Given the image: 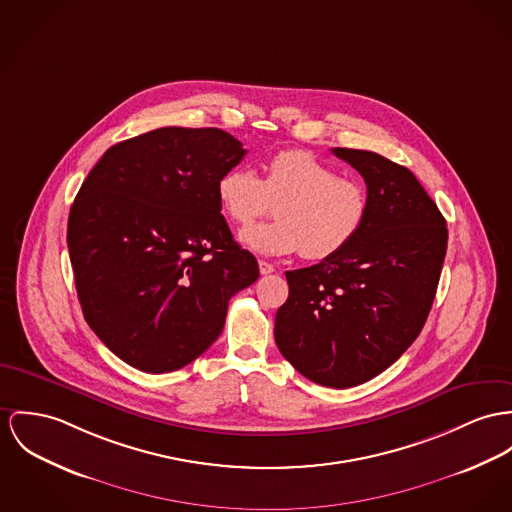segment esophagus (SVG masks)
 I'll list each match as a JSON object with an SVG mask.
<instances>
[{"instance_id": "esophagus-1", "label": "esophagus", "mask_w": 512, "mask_h": 512, "mask_svg": "<svg viewBox=\"0 0 512 512\" xmlns=\"http://www.w3.org/2000/svg\"><path fill=\"white\" fill-rule=\"evenodd\" d=\"M259 271H261V275H271V273H275V267L271 265V263H267V261H259Z\"/></svg>"}]
</instances>
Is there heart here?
Returning a JSON list of instances; mask_svg holds the SVG:
<instances>
[{"label": "heart", "mask_w": 512, "mask_h": 512, "mask_svg": "<svg viewBox=\"0 0 512 512\" xmlns=\"http://www.w3.org/2000/svg\"><path fill=\"white\" fill-rule=\"evenodd\" d=\"M216 197L237 226L251 224L276 200V220L245 228L239 241L265 255L302 251L310 261H325L347 249L364 228L370 206L362 183L341 177L306 150L275 154L263 179L243 165L226 169L218 177Z\"/></svg>", "instance_id": "1"}]
</instances>
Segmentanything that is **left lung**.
Returning a JSON list of instances; mask_svg holds the SVG:
<instances>
[{"instance_id": "obj_1", "label": "left lung", "mask_w": 512, "mask_h": 512, "mask_svg": "<svg viewBox=\"0 0 512 512\" xmlns=\"http://www.w3.org/2000/svg\"><path fill=\"white\" fill-rule=\"evenodd\" d=\"M331 152L362 175L368 218L339 255L286 271L288 300L276 312L275 341L302 376L341 390L384 372L419 337L448 230L407 167L366 150Z\"/></svg>"}]
</instances>
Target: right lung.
Listing matches in <instances>:
<instances>
[{"label":"right lung","instance_id":"obj_1","mask_svg":"<svg viewBox=\"0 0 512 512\" xmlns=\"http://www.w3.org/2000/svg\"><path fill=\"white\" fill-rule=\"evenodd\" d=\"M245 154L220 128L165 126L109 148L83 181L68 220L79 304L126 364L187 366L220 337L230 298L259 278L216 197Z\"/></svg>","mask_w":512,"mask_h":512}]
</instances>
